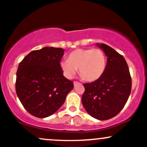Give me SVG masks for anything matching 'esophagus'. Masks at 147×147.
<instances>
[{
    "mask_svg": "<svg viewBox=\"0 0 147 147\" xmlns=\"http://www.w3.org/2000/svg\"><path fill=\"white\" fill-rule=\"evenodd\" d=\"M78 84H80L79 82H78V81H74V86H76L77 85H78Z\"/></svg>",
    "mask_w": 147,
    "mask_h": 147,
    "instance_id": "34e87169",
    "label": "esophagus"
}]
</instances>
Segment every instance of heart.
<instances>
[{"label": "heart", "mask_w": 147, "mask_h": 147, "mask_svg": "<svg viewBox=\"0 0 147 147\" xmlns=\"http://www.w3.org/2000/svg\"><path fill=\"white\" fill-rule=\"evenodd\" d=\"M106 56L101 49H76L71 52L68 59H63L59 66L67 78H72L78 69L79 74L87 81L98 80L105 73Z\"/></svg>", "instance_id": "b5f03b06"}]
</instances>
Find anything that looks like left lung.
I'll use <instances>...</instances> for the list:
<instances>
[{"instance_id": "left-lung-1", "label": "left lung", "mask_w": 147, "mask_h": 147, "mask_svg": "<svg viewBox=\"0 0 147 147\" xmlns=\"http://www.w3.org/2000/svg\"><path fill=\"white\" fill-rule=\"evenodd\" d=\"M107 57L105 73L98 80L84 83L82 104L96 119L105 121L119 113L128 99L132 88L129 68L123 57L106 44L97 43Z\"/></svg>"}]
</instances>
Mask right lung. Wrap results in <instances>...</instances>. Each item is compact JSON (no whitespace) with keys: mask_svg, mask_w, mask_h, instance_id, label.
<instances>
[{"mask_svg":"<svg viewBox=\"0 0 147 147\" xmlns=\"http://www.w3.org/2000/svg\"><path fill=\"white\" fill-rule=\"evenodd\" d=\"M62 48L45 47L34 50L19 64L15 89L17 97L29 113L46 118L57 111L74 88L63 75L59 63Z\"/></svg>","mask_w":147,"mask_h":147,"instance_id":"add662e5","label":"right lung"}]
</instances>
